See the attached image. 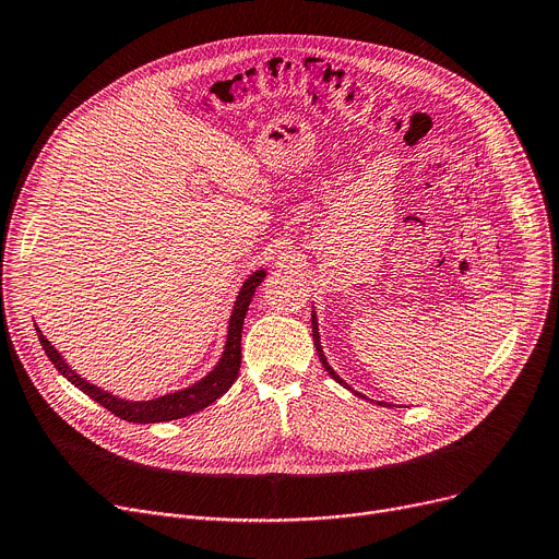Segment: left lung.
I'll return each instance as SVG.
<instances>
[{
	"label": "left lung",
	"mask_w": 559,
	"mask_h": 559,
	"mask_svg": "<svg viewBox=\"0 0 559 559\" xmlns=\"http://www.w3.org/2000/svg\"><path fill=\"white\" fill-rule=\"evenodd\" d=\"M310 324H312V340H314V349H318V356H320V362L324 366V370L331 374V379H335L340 385L343 388H347V391H352L354 395H358V397H366V395H360V393H356L354 388H349V383L345 381V379H340V374L329 366V360H326V356H324V349H322V337H320V326H318V314H314V308H312V312H310ZM372 402V400H370ZM379 406H385L383 402H377ZM391 406V404H388Z\"/></svg>",
	"instance_id": "left-lung-1"
}]
</instances>
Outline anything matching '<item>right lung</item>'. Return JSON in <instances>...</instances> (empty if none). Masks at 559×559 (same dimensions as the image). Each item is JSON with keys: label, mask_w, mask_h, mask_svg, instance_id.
I'll use <instances>...</instances> for the list:
<instances>
[{"label": "right lung", "mask_w": 559, "mask_h": 559, "mask_svg": "<svg viewBox=\"0 0 559 559\" xmlns=\"http://www.w3.org/2000/svg\"><path fill=\"white\" fill-rule=\"evenodd\" d=\"M264 276H266L264 266H260V270L249 274L247 281L241 283L237 299L230 310V318H228L226 345H224L219 360H216V366L199 381L180 388V391H171V393L153 397V400H126V397H118V395L105 391V388H100V385L86 381L82 374H78L68 366L61 352H57V347L43 335V331L38 326H36V335L40 340L47 358H50L52 366L59 370V374H63L72 385L80 388V391L86 393L91 400H95L100 406L111 411L114 416L123 418L128 423H136V425H153V423H168V420L187 418L191 414H199V411H203L205 406L219 400L235 383V379L239 374V362H241V326H245V318H247L249 304L255 295V287L262 283Z\"/></svg>", "instance_id": "right-lung-1"}]
</instances>
